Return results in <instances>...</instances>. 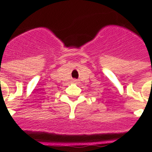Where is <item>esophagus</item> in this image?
I'll use <instances>...</instances> for the list:
<instances>
[{
	"label": "esophagus",
	"instance_id": "obj_1",
	"mask_svg": "<svg viewBox=\"0 0 152 152\" xmlns=\"http://www.w3.org/2000/svg\"><path fill=\"white\" fill-rule=\"evenodd\" d=\"M73 82L74 83H77V80H73Z\"/></svg>",
	"mask_w": 152,
	"mask_h": 152
}]
</instances>
